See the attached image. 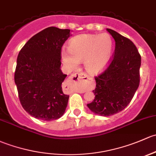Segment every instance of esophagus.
Instances as JSON below:
<instances>
[{"mask_svg":"<svg viewBox=\"0 0 156 156\" xmlns=\"http://www.w3.org/2000/svg\"><path fill=\"white\" fill-rule=\"evenodd\" d=\"M70 81L73 83H78L83 81H88L90 80L89 77L84 73H75L73 74L69 78ZM89 86H86V88H89Z\"/></svg>","mask_w":156,"mask_h":156,"instance_id":"obj_1","label":"esophagus"}]
</instances>
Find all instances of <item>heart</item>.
Instances as JSON below:
<instances>
[{
    "instance_id": "obj_1",
    "label": "heart",
    "mask_w": 156,
    "mask_h": 156,
    "mask_svg": "<svg viewBox=\"0 0 156 156\" xmlns=\"http://www.w3.org/2000/svg\"><path fill=\"white\" fill-rule=\"evenodd\" d=\"M114 42L110 34H81L70 39L68 51L61 52L62 61L76 69L83 61L86 71L93 75L104 72L111 61Z\"/></svg>"
}]
</instances>
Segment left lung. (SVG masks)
I'll return each instance as SVG.
<instances>
[{
    "instance_id": "1",
    "label": "left lung",
    "mask_w": 156,
    "mask_h": 156,
    "mask_svg": "<svg viewBox=\"0 0 156 156\" xmlns=\"http://www.w3.org/2000/svg\"><path fill=\"white\" fill-rule=\"evenodd\" d=\"M115 40L114 58L107 69L96 77L95 99L87 107L98 115L108 117L120 112L130 103L140 83L141 57L130 39L106 29Z\"/></svg>"
}]
</instances>
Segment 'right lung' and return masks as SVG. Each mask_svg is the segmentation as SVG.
<instances>
[{
	"label": "right lung",
	"mask_w": 156,
	"mask_h": 156,
	"mask_svg": "<svg viewBox=\"0 0 156 156\" xmlns=\"http://www.w3.org/2000/svg\"><path fill=\"white\" fill-rule=\"evenodd\" d=\"M71 36L69 29L49 27L26 42L17 57L15 83L23 108L43 121L59 119L68 104L63 92L67 75L62 73L61 48Z\"/></svg>",
	"instance_id": "add662e5"
}]
</instances>
